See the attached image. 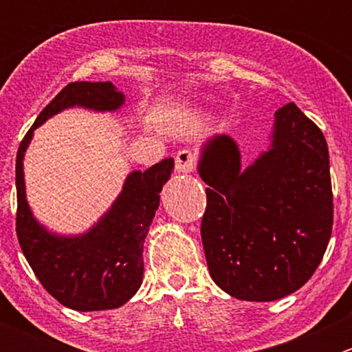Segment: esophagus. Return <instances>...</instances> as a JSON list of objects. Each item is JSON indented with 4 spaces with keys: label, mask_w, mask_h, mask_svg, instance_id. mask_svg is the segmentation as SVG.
Instances as JSON below:
<instances>
[{
    "label": "esophagus",
    "mask_w": 352,
    "mask_h": 352,
    "mask_svg": "<svg viewBox=\"0 0 352 352\" xmlns=\"http://www.w3.org/2000/svg\"><path fill=\"white\" fill-rule=\"evenodd\" d=\"M175 168L180 173H190L196 168V153L190 150H180L175 156Z\"/></svg>",
    "instance_id": "esophagus-1"
}]
</instances>
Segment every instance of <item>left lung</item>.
I'll list each match as a JSON object with an SVG mask.
<instances>
[{
	"label": "left lung",
	"instance_id": "8db88e82",
	"mask_svg": "<svg viewBox=\"0 0 352 352\" xmlns=\"http://www.w3.org/2000/svg\"><path fill=\"white\" fill-rule=\"evenodd\" d=\"M274 117L271 148L247 168L226 134L202 146L197 165L209 186L201 223L209 274L245 301H274L300 289L332 233L327 141L293 102Z\"/></svg>",
	"mask_w": 352,
	"mask_h": 352
}]
</instances>
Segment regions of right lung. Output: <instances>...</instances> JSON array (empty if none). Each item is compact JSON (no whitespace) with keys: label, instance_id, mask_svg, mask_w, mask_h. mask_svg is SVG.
<instances>
[{"label":"right lung","instance_id":"add662e5","mask_svg":"<svg viewBox=\"0 0 352 352\" xmlns=\"http://www.w3.org/2000/svg\"><path fill=\"white\" fill-rule=\"evenodd\" d=\"M124 94L110 81H74L66 85L28 129L16 153V236L22 252L51 296L78 311L119 308L143 283V243L160 192L173 170V158L127 175L112 208L83 235L47 232L34 218L25 196L23 156L34 131L49 117L69 107L112 112L122 107Z\"/></svg>","mask_w":352,"mask_h":352}]
</instances>
